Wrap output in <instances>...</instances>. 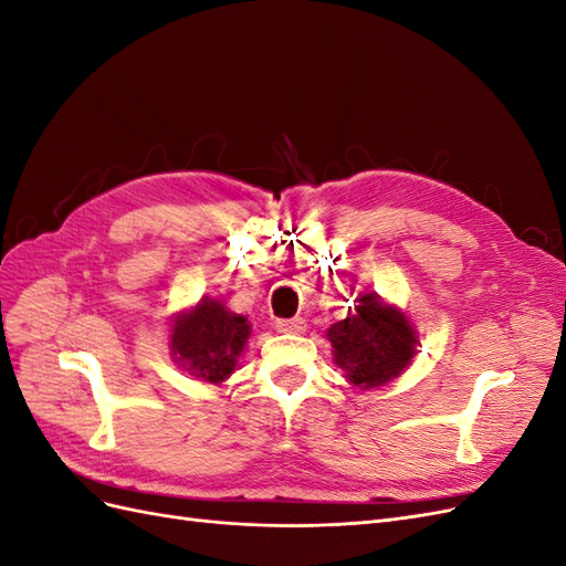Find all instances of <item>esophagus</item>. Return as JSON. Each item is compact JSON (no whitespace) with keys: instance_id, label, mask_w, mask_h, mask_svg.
I'll return each instance as SVG.
<instances>
[{"instance_id":"1","label":"esophagus","mask_w":566,"mask_h":566,"mask_svg":"<svg viewBox=\"0 0 566 566\" xmlns=\"http://www.w3.org/2000/svg\"><path fill=\"white\" fill-rule=\"evenodd\" d=\"M276 331L279 333H300L302 321L300 318H281V321H276Z\"/></svg>"}]
</instances>
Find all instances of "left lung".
<instances>
[{
  "instance_id": "obj_1",
  "label": "left lung",
  "mask_w": 566,
  "mask_h": 566,
  "mask_svg": "<svg viewBox=\"0 0 566 566\" xmlns=\"http://www.w3.org/2000/svg\"><path fill=\"white\" fill-rule=\"evenodd\" d=\"M328 339L335 349V364L361 389L397 378L418 352L413 325L375 293L358 297L356 314L333 323Z\"/></svg>"
}]
</instances>
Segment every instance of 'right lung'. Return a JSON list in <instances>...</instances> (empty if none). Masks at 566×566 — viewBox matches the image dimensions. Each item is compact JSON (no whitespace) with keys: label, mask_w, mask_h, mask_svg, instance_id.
<instances>
[{"label":"right lung","mask_w":566,"mask_h":566,"mask_svg":"<svg viewBox=\"0 0 566 566\" xmlns=\"http://www.w3.org/2000/svg\"><path fill=\"white\" fill-rule=\"evenodd\" d=\"M248 337V316L231 314L221 302L202 297L191 312L175 318L169 347L188 375L217 385L233 373Z\"/></svg>","instance_id":"obj_1"}]
</instances>
